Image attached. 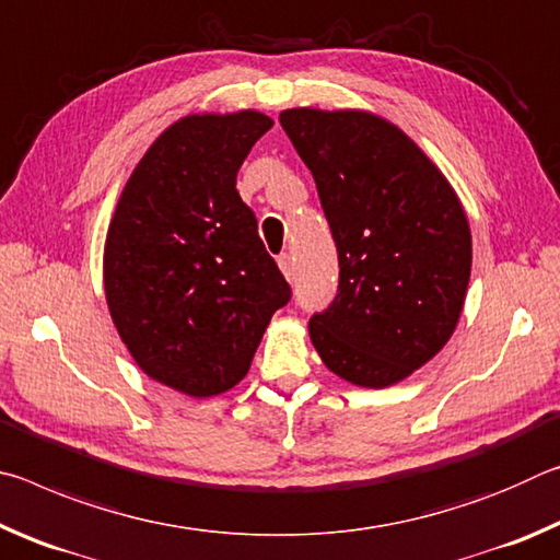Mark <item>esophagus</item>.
Here are the masks:
<instances>
[{
  "instance_id": "esophagus-1",
  "label": "esophagus",
  "mask_w": 560,
  "mask_h": 560,
  "mask_svg": "<svg viewBox=\"0 0 560 560\" xmlns=\"http://www.w3.org/2000/svg\"><path fill=\"white\" fill-rule=\"evenodd\" d=\"M279 269L283 271V277H287L289 281H293V277H296V267H293L291 254H281V257H279Z\"/></svg>"
}]
</instances>
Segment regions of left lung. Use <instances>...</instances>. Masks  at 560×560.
<instances>
[{
    "label": "left lung",
    "instance_id": "left-lung-1",
    "mask_svg": "<svg viewBox=\"0 0 560 560\" xmlns=\"http://www.w3.org/2000/svg\"><path fill=\"white\" fill-rule=\"evenodd\" d=\"M279 120L316 179L338 249V293L311 316V343L348 383H400L457 328L471 271L459 197L375 113L289 108Z\"/></svg>",
    "mask_w": 560,
    "mask_h": 560
}]
</instances>
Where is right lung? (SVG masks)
Instances as JSON below:
<instances>
[{
  "label": "right lung",
  "mask_w": 560,
  "mask_h": 560,
  "mask_svg": "<svg viewBox=\"0 0 560 560\" xmlns=\"http://www.w3.org/2000/svg\"><path fill=\"white\" fill-rule=\"evenodd\" d=\"M271 126L259 110L179 118L132 170L108 226L103 283L118 336L140 371L189 397L240 383L291 299L236 192Z\"/></svg>",
  "instance_id": "obj_1"
}]
</instances>
